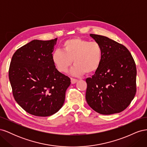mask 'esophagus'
<instances>
[{
    "mask_svg": "<svg viewBox=\"0 0 147 147\" xmlns=\"http://www.w3.org/2000/svg\"><path fill=\"white\" fill-rule=\"evenodd\" d=\"M70 80H71V83H72V84H75V83H77V81H78L77 79L73 78H71Z\"/></svg>",
    "mask_w": 147,
    "mask_h": 147,
    "instance_id": "34e87169",
    "label": "esophagus"
}]
</instances>
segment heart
I'll list each match as a JSON object with an SVG mask.
<instances>
[{
  "instance_id": "b5f03b06",
  "label": "heart",
  "mask_w": 147,
  "mask_h": 147,
  "mask_svg": "<svg viewBox=\"0 0 147 147\" xmlns=\"http://www.w3.org/2000/svg\"><path fill=\"white\" fill-rule=\"evenodd\" d=\"M63 51L56 50L52 55L53 63L61 72H67L72 64L71 69L74 75L91 74L99 69L103 59V49L100 44L80 38H72L65 40Z\"/></svg>"
}]
</instances>
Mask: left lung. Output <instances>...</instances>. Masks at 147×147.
<instances>
[{
  "label": "left lung",
  "instance_id": "8db88e82",
  "mask_svg": "<svg viewBox=\"0 0 147 147\" xmlns=\"http://www.w3.org/2000/svg\"><path fill=\"white\" fill-rule=\"evenodd\" d=\"M103 49L100 66L86 80V100L96 112L102 115L119 113L126 109L136 92L137 70L129 51L113 40L90 34Z\"/></svg>",
  "mask_w": 147,
  "mask_h": 147
}]
</instances>
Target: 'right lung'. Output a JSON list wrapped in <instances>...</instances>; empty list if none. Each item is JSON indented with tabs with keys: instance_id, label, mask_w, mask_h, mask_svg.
<instances>
[{
	"instance_id": "1",
	"label": "right lung",
	"mask_w": 147,
	"mask_h": 147,
	"mask_svg": "<svg viewBox=\"0 0 147 147\" xmlns=\"http://www.w3.org/2000/svg\"><path fill=\"white\" fill-rule=\"evenodd\" d=\"M56 41L34 40L12 56L8 76L13 97L26 112L35 116L48 117L58 112L70 84V79L53 63Z\"/></svg>"
}]
</instances>
